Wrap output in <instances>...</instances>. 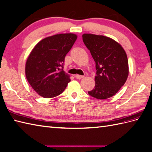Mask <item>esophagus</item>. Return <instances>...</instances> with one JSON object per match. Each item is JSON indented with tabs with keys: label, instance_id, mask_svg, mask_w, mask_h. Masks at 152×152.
<instances>
[{
	"label": "esophagus",
	"instance_id": "34e87169",
	"mask_svg": "<svg viewBox=\"0 0 152 152\" xmlns=\"http://www.w3.org/2000/svg\"><path fill=\"white\" fill-rule=\"evenodd\" d=\"M75 76L76 79H78V80L82 79V78H83V77H84L83 76H81V75H76Z\"/></svg>",
	"mask_w": 152,
	"mask_h": 152
}]
</instances>
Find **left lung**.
I'll list each match as a JSON object with an SVG mask.
<instances>
[{"label":"left lung","mask_w":152,"mask_h":152,"mask_svg":"<svg viewBox=\"0 0 152 152\" xmlns=\"http://www.w3.org/2000/svg\"><path fill=\"white\" fill-rule=\"evenodd\" d=\"M82 37L96 63L95 86L88 93L99 100L112 97L124 86L128 77V60L124 49L106 36L83 34Z\"/></svg>","instance_id":"8db88e82"}]
</instances>
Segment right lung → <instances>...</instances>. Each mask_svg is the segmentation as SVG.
<instances>
[{
    "label": "right lung",
    "mask_w": 152,
    "mask_h": 152,
    "mask_svg": "<svg viewBox=\"0 0 152 152\" xmlns=\"http://www.w3.org/2000/svg\"><path fill=\"white\" fill-rule=\"evenodd\" d=\"M76 39L75 34L54 35L40 41L31 51L25 65L26 77L41 96H57L67 86L70 79L63 70V63Z\"/></svg>",
    "instance_id": "obj_1"
}]
</instances>
